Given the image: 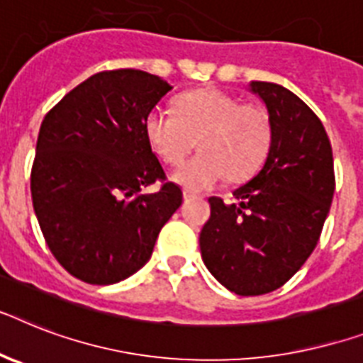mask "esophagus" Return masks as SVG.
<instances>
[{
    "instance_id": "esophagus-1",
    "label": "esophagus",
    "mask_w": 363,
    "mask_h": 363,
    "mask_svg": "<svg viewBox=\"0 0 363 363\" xmlns=\"http://www.w3.org/2000/svg\"><path fill=\"white\" fill-rule=\"evenodd\" d=\"M182 197H184V201H190V199H194V197H196V194H191V191L184 190L182 191Z\"/></svg>"
}]
</instances>
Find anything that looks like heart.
Segmentation results:
<instances>
[{"label":"heart","mask_w":363,"mask_h":363,"mask_svg":"<svg viewBox=\"0 0 363 363\" xmlns=\"http://www.w3.org/2000/svg\"><path fill=\"white\" fill-rule=\"evenodd\" d=\"M264 108L244 104L220 89H197L175 99V113L155 110L145 119V138L166 164H179L194 143L199 155L177 167L172 179L190 191L216 186L225 175L238 182L253 175L270 147Z\"/></svg>","instance_id":"heart-1"}]
</instances>
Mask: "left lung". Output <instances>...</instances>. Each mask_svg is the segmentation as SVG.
<instances>
[{
    "label": "left lung",
    "instance_id": "left-lung-1",
    "mask_svg": "<svg viewBox=\"0 0 363 363\" xmlns=\"http://www.w3.org/2000/svg\"><path fill=\"white\" fill-rule=\"evenodd\" d=\"M250 91L267 106L272 135L259 173L233 191L211 197L199 235L208 272L231 293L257 296L279 289L311 255L334 197L332 145L308 104L270 82Z\"/></svg>",
    "mask_w": 363,
    "mask_h": 363
}]
</instances>
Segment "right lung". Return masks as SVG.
<instances>
[{
  "instance_id": "obj_1",
  "label": "right lung",
  "mask_w": 363,
  "mask_h": 363,
  "mask_svg": "<svg viewBox=\"0 0 363 363\" xmlns=\"http://www.w3.org/2000/svg\"><path fill=\"white\" fill-rule=\"evenodd\" d=\"M173 87L143 70H106L67 93L44 117L31 197L38 225L65 270L91 285L130 278L181 207L145 138V119Z\"/></svg>"
}]
</instances>
